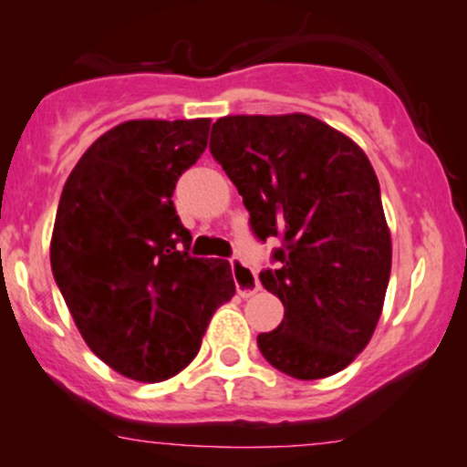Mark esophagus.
Returning a JSON list of instances; mask_svg holds the SVG:
<instances>
[{
	"label": "esophagus",
	"mask_w": 467,
	"mask_h": 467,
	"mask_svg": "<svg viewBox=\"0 0 467 467\" xmlns=\"http://www.w3.org/2000/svg\"><path fill=\"white\" fill-rule=\"evenodd\" d=\"M230 271H233L234 286H237V293L242 297H250L262 288L257 275H254L253 268L244 262L242 257H230Z\"/></svg>",
	"instance_id": "esophagus-1"
}]
</instances>
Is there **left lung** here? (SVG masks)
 I'll use <instances>...</instances> for the list:
<instances>
[{
    "instance_id": "obj_1",
    "label": "left lung",
    "mask_w": 467,
    "mask_h": 467,
    "mask_svg": "<svg viewBox=\"0 0 467 467\" xmlns=\"http://www.w3.org/2000/svg\"><path fill=\"white\" fill-rule=\"evenodd\" d=\"M210 151L244 196L259 242L277 237L259 282L284 320L259 333L284 374L317 380L345 369L374 336L391 271L380 185L351 139L306 114L225 116Z\"/></svg>"
}]
</instances>
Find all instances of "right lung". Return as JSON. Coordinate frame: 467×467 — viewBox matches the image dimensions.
I'll use <instances>...</instances> for the list:
<instances>
[{
    "mask_svg": "<svg viewBox=\"0 0 467 467\" xmlns=\"http://www.w3.org/2000/svg\"><path fill=\"white\" fill-rule=\"evenodd\" d=\"M210 118L130 120L68 174L51 239L57 288L89 349L118 374L159 382L199 353L234 296L230 264L192 257L176 181L208 145Z\"/></svg>",
    "mask_w": 467,
    "mask_h": 467,
    "instance_id": "add662e5",
    "label": "right lung"
}]
</instances>
